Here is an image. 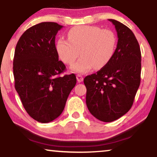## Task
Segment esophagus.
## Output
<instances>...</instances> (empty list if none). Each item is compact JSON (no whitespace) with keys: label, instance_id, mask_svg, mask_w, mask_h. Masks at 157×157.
I'll return each instance as SVG.
<instances>
[{"label":"esophagus","instance_id":"1","mask_svg":"<svg viewBox=\"0 0 157 157\" xmlns=\"http://www.w3.org/2000/svg\"><path fill=\"white\" fill-rule=\"evenodd\" d=\"M76 78H77V80H78V82H82L84 79L82 75H79V74L77 75Z\"/></svg>","mask_w":157,"mask_h":157}]
</instances>
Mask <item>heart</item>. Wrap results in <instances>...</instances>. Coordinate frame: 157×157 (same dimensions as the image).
Wrapping results in <instances>:
<instances>
[{"label": "heart", "mask_w": 157, "mask_h": 157, "mask_svg": "<svg viewBox=\"0 0 157 157\" xmlns=\"http://www.w3.org/2000/svg\"><path fill=\"white\" fill-rule=\"evenodd\" d=\"M68 39L60 38L56 44L58 56L65 64L72 65V71L85 73L94 67L100 69L111 60L115 53L117 39L111 29L96 26H78L67 34Z\"/></svg>", "instance_id": "1"}]
</instances>
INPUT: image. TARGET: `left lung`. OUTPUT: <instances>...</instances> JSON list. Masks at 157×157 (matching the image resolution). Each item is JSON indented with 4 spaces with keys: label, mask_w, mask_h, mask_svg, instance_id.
Returning <instances> with one entry per match:
<instances>
[{
    "label": "left lung",
    "mask_w": 157,
    "mask_h": 157,
    "mask_svg": "<svg viewBox=\"0 0 157 157\" xmlns=\"http://www.w3.org/2000/svg\"><path fill=\"white\" fill-rule=\"evenodd\" d=\"M109 20L118 35L115 53L100 71L84 79L86 106L104 122L116 121L131 109L141 75V51L135 34L118 21Z\"/></svg>",
    "instance_id": "8db88e82"
}]
</instances>
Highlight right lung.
Masks as SVG:
<instances>
[{
  "instance_id": "1",
  "label": "right lung",
  "mask_w": 157,
  "mask_h": 157,
  "mask_svg": "<svg viewBox=\"0 0 157 157\" xmlns=\"http://www.w3.org/2000/svg\"><path fill=\"white\" fill-rule=\"evenodd\" d=\"M62 27L51 22L34 25L20 36L15 50V90L27 113L43 123L62 113L77 82L75 74L60 76L66 67L58 60L55 39Z\"/></svg>"
}]
</instances>
